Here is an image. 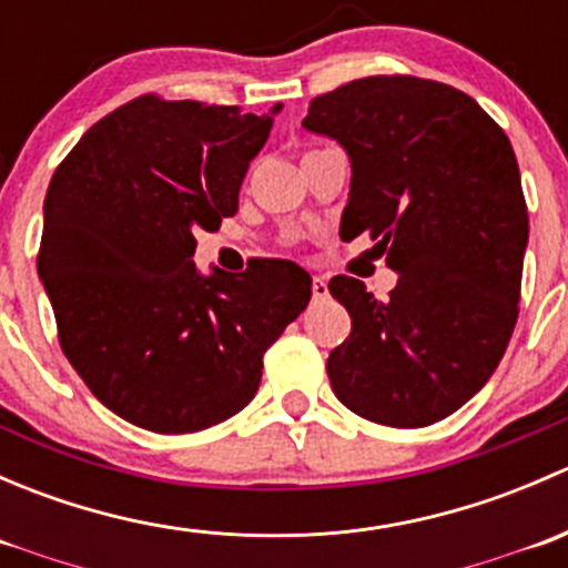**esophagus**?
Listing matches in <instances>:
<instances>
[{"mask_svg":"<svg viewBox=\"0 0 568 568\" xmlns=\"http://www.w3.org/2000/svg\"><path fill=\"white\" fill-rule=\"evenodd\" d=\"M329 296V285L324 277H313V300H326Z\"/></svg>","mask_w":568,"mask_h":568,"instance_id":"34e87169","label":"esophagus"}]
</instances>
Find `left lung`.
<instances>
[{"label": "left lung", "instance_id": "left-lung-1", "mask_svg": "<svg viewBox=\"0 0 568 568\" xmlns=\"http://www.w3.org/2000/svg\"><path fill=\"white\" fill-rule=\"evenodd\" d=\"M302 125L352 162L341 236L368 231L398 272L385 302L329 280L352 316L332 390L365 420L432 426L489 382L519 316L528 205L511 142L467 93L417 77L354 79Z\"/></svg>", "mask_w": 568, "mask_h": 568}]
</instances>
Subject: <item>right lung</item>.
<instances>
[{
	"label": "right lung",
	"mask_w": 568,
	"mask_h": 568,
	"mask_svg": "<svg viewBox=\"0 0 568 568\" xmlns=\"http://www.w3.org/2000/svg\"><path fill=\"white\" fill-rule=\"evenodd\" d=\"M272 114L140 95L99 120L49 183L38 274L60 346L106 409L148 432L242 412L266 348L311 302V274L291 261L263 257L242 277H205L192 261L194 233L239 211Z\"/></svg>",
	"instance_id": "1"
}]
</instances>
